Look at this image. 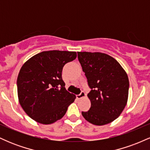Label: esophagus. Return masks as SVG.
I'll use <instances>...</instances> for the list:
<instances>
[{
  "label": "esophagus",
  "instance_id": "esophagus-1",
  "mask_svg": "<svg viewBox=\"0 0 150 150\" xmlns=\"http://www.w3.org/2000/svg\"><path fill=\"white\" fill-rule=\"evenodd\" d=\"M85 96H86V94H85V92H81L80 94H78V95H77L76 97H77V99H82V98L85 97Z\"/></svg>",
  "mask_w": 150,
  "mask_h": 150
}]
</instances>
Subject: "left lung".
Wrapping results in <instances>:
<instances>
[{
	"mask_svg": "<svg viewBox=\"0 0 150 150\" xmlns=\"http://www.w3.org/2000/svg\"><path fill=\"white\" fill-rule=\"evenodd\" d=\"M91 91L88 111H82L86 120L96 125L111 123L120 116L128 98V75L120 63L100 52H77Z\"/></svg>",
	"mask_w": 150,
	"mask_h": 150,
	"instance_id": "1",
	"label": "left lung"
}]
</instances>
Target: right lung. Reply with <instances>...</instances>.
Wrapping results in <instances>:
<instances>
[{
  "mask_svg": "<svg viewBox=\"0 0 150 150\" xmlns=\"http://www.w3.org/2000/svg\"><path fill=\"white\" fill-rule=\"evenodd\" d=\"M77 57L75 51H43L22 66L17 85L20 104L31 118L42 124L61 119L75 95L68 92L62 79L67 63Z\"/></svg>",
  "mask_w": 150,
  "mask_h": 150,
  "instance_id": "1",
  "label": "right lung"
}]
</instances>
